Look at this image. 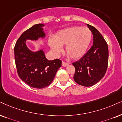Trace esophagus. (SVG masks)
<instances>
[{
	"label": "esophagus",
	"instance_id": "obj_1",
	"mask_svg": "<svg viewBox=\"0 0 122 122\" xmlns=\"http://www.w3.org/2000/svg\"><path fill=\"white\" fill-rule=\"evenodd\" d=\"M68 65H69L68 63L64 62V61H62V66H64V67H66V66Z\"/></svg>",
	"mask_w": 122,
	"mask_h": 122
}]
</instances>
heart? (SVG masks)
<instances>
[{
  "label": "heart",
  "instance_id": "obj_1",
  "mask_svg": "<svg viewBox=\"0 0 122 122\" xmlns=\"http://www.w3.org/2000/svg\"><path fill=\"white\" fill-rule=\"evenodd\" d=\"M92 38V33L88 27L72 26L58 31L54 39H49V45L56 56L62 51L61 46H65V52L72 59L76 60L84 55Z\"/></svg>",
  "mask_w": 122,
  "mask_h": 122
}]
</instances>
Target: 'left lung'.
<instances>
[{"instance_id": "left-lung-1", "label": "left lung", "mask_w": 122, "mask_h": 122, "mask_svg": "<svg viewBox=\"0 0 122 122\" xmlns=\"http://www.w3.org/2000/svg\"><path fill=\"white\" fill-rule=\"evenodd\" d=\"M93 35V44L79 61L72 63L75 72L74 80L79 85L91 87L98 83L105 74L108 66V46L95 27L87 24Z\"/></svg>"}]
</instances>
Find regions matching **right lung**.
<instances>
[{
  "instance_id": "1",
  "label": "right lung",
  "mask_w": 122,
  "mask_h": 122,
  "mask_svg": "<svg viewBox=\"0 0 122 122\" xmlns=\"http://www.w3.org/2000/svg\"><path fill=\"white\" fill-rule=\"evenodd\" d=\"M44 25H34L22 34L15 44V63L18 76L27 85L41 89L48 86L61 66L59 59L48 60L42 50L33 52L27 48L26 40L37 41L46 36L43 27Z\"/></svg>"
}]
</instances>
